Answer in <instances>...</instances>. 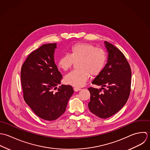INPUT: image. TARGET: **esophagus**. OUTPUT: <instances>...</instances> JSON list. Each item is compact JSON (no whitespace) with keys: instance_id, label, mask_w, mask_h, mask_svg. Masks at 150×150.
<instances>
[{"instance_id":"obj_1","label":"esophagus","mask_w":150,"mask_h":150,"mask_svg":"<svg viewBox=\"0 0 150 150\" xmlns=\"http://www.w3.org/2000/svg\"><path fill=\"white\" fill-rule=\"evenodd\" d=\"M74 90L75 91H79V90H81V88H74Z\"/></svg>"}]
</instances>
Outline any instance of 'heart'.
I'll return each instance as SVG.
<instances>
[{"mask_svg":"<svg viewBox=\"0 0 150 150\" xmlns=\"http://www.w3.org/2000/svg\"><path fill=\"white\" fill-rule=\"evenodd\" d=\"M106 52L89 43L74 45L69 54H65L58 61L59 68L63 71L69 69L74 62H77L78 69L73 70L65 77V82L76 87L83 86L89 75L95 76L103 69L107 61Z\"/></svg>","mask_w":150,"mask_h":150,"instance_id":"obj_1","label":"heart"}]
</instances>
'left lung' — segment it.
I'll return each mask as SVG.
<instances>
[{
    "label": "left lung",
    "instance_id": "8db88e82",
    "mask_svg": "<svg viewBox=\"0 0 150 150\" xmlns=\"http://www.w3.org/2000/svg\"><path fill=\"white\" fill-rule=\"evenodd\" d=\"M104 44L108 53L107 63L91 82L102 88H88L90 93L88 106L93 114L105 119L118 112L127 102L132 73L129 62L120 50L107 41Z\"/></svg>",
    "mask_w": 150,
    "mask_h": 150
}]
</instances>
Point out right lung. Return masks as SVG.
I'll list each match as a JSON object with an SVG mask.
<instances>
[{
	"label": "right lung",
	"mask_w": 150,
	"mask_h": 150,
	"mask_svg": "<svg viewBox=\"0 0 150 150\" xmlns=\"http://www.w3.org/2000/svg\"><path fill=\"white\" fill-rule=\"evenodd\" d=\"M56 43L41 46L22 65L21 81L24 99L33 112L46 120H57L65 111L74 93L70 85H61L62 76L54 62Z\"/></svg>",
	"instance_id": "right-lung-1"
}]
</instances>
